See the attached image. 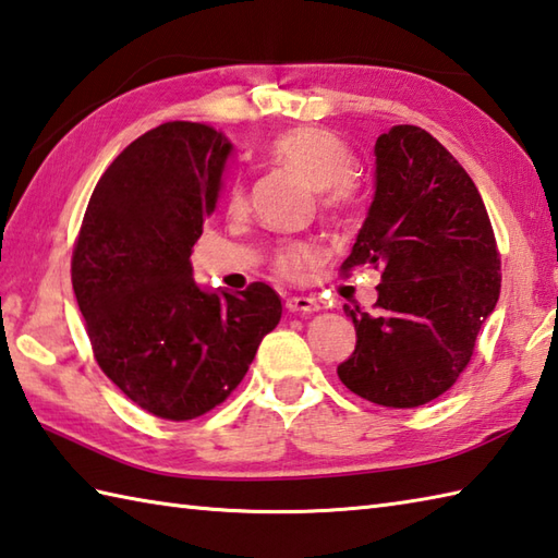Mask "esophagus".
<instances>
[{
    "mask_svg": "<svg viewBox=\"0 0 558 558\" xmlns=\"http://www.w3.org/2000/svg\"><path fill=\"white\" fill-rule=\"evenodd\" d=\"M286 307H288L290 312H300V314H314V312H319V310H322V304L316 302L314 298H304V294H298V298H288Z\"/></svg>",
    "mask_w": 558,
    "mask_h": 558,
    "instance_id": "34e87169",
    "label": "esophagus"
}]
</instances>
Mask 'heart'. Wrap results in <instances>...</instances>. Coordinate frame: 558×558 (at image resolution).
<instances>
[{
    "mask_svg": "<svg viewBox=\"0 0 558 558\" xmlns=\"http://www.w3.org/2000/svg\"><path fill=\"white\" fill-rule=\"evenodd\" d=\"M272 155L288 169L307 181L312 189L319 191V201L329 210H338L348 201V181L353 179L355 157L351 147L326 130L302 128L294 133L282 135L272 145ZM227 207L232 215L246 210V193L239 183L232 185L227 198ZM322 251L312 242H298L286 246L276 258V266L286 276H300V272L319 260Z\"/></svg>",
    "mask_w": 558,
    "mask_h": 558,
    "instance_id": "b5f03b06",
    "label": "heart"
}]
</instances>
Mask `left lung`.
<instances>
[{
	"label": "left lung",
	"instance_id": "8db88e82",
	"mask_svg": "<svg viewBox=\"0 0 558 558\" xmlns=\"http://www.w3.org/2000/svg\"><path fill=\"white\" fill-rule=\"evenodd\" d=\"M381 268L377 314L355 324L343 385L379 407L413 409L450 389L496 310L500 258L474 181L430 133L395 125L375 142V195L343 272Z\"/></svg>",
	"mask_w": 558,
	"mask_h": 558
}]
</instances>
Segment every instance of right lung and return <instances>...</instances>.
<instances>
[{
  "label": "right lung",
  "mask_w": 558,
  "mask_h": 558,
  "mask_svg": "<svg viewBox=\"0 0 558 558\" xmlns=\"http://www.w3.org/2000/svg\"><path fill=\"white\" fill-rule=\"evenodd\" d=\"M232 142L173 120L120 151L84 213L72 288L98 367L159 418L189 421L222 403L280 322L266 282L201 288L193 244L215 213Z\"/></svg>",
  "instance_id": "add662e5"
}]
</instances>
